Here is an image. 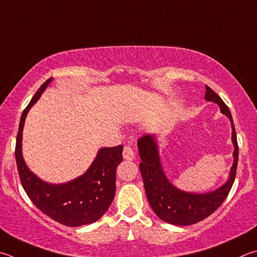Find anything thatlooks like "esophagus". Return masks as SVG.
Returning <instances> with one entry per match:
<instances>
[{
    "instance_id": "34e87169",
    "label": "esophagus",
    "mask_w": 257,
    "mask_h": 257,
    "mask_svg": "<svg viewBox=\"0 0 257 257\" xmlns=\"http://www.w3.org/2000/svg\"><path fill=\"white\" fill-rule=\"evenodd\" d=\"M122 155H123V158L125 161H133L134 157H135V151H134L133 146H130V145L124 146Z\"/></svg>"
}]
</instances>
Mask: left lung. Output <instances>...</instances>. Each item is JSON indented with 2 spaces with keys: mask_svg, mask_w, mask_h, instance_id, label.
<instances>
[{
  "mask_svg": "<svg viewBox=\"0 0 257 257\" xmlns=\"http://www.w3.org/2000/svg\"><path fill=\"white\" fill-rule=\"evenodd\" d=\"M204 99L220 106V111L230 120L234 144V163H232L229 179L220 188L209 193H191L181 191L167 180L163 171L158 154L156 138L154 135H145L138 139V151L141 156L139 170L142 172L145 191L154 212L163 221L171 225L189 226L203 220L213 213L225 201L234 184L237 163H238V144L234 127V121L228 106L216 92L206 85Z\"/></svg>",
  "mask_w": 257,
  "mask_h": 257,
  "instance_id": "1",
  "label": "left lung"
}]
</instances>
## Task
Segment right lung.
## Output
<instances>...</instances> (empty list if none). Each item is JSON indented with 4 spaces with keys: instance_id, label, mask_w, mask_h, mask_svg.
Segmentation results:
<instances>
[{
    "instance_id": "1",
    "label": "right lung",
    "mask_w": 257,
    "mask_h": 257,
    "mask_svg": "<svg viewBox=\"0 0 257 257\" xmlns=\"http://www.w3.org/2000/svg\"><path fill=\"white\" fill-rule=\"evenodd\" d=\"M51 81L53 78L50 77L39 87L21 115L16 144L19 176L28 197L46 216L68 227L88 225L99 220L112 202L115 193V171L122 161L123 147L119 145L101 148L85 173L67 183L50 184L32 173L22 157V130L28 111Z\"/></svg>"
}]
</instances>
